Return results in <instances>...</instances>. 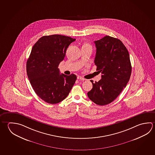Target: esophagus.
Wrapping results in <instances>:
<instances>
[{
  "mask_svg": "<svg viewBox=\"0 0 155 155\" xmlns=\"http://www.w3.org/2000/svg\"><path fill=\"white\" fill-rule=\"evenodd\" d=\"M77 79H79V80H81V81H84V80H85V79L83 78V77H81V76L77 77Z\"/></svg>",
  "mask_w": 155,
  "mask_h": 155,
  "instance_id": "obj_1",
  "label": "esophagus"
}]
</instances>
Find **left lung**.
<instances>
[{"mask_svg":"<svg viewBox=\"0 0 155 155\" xmlns=\"http://www.w3.org/2000/svg\"><path fill=\"white\" fill-rule=\"evenodd\" d=\"M95 42L94 63L101 79L92 84L87 92L90 100L99 106L112 102L125 88L130 78L132 66L130 55L119 39L106 36Z\"/></svg>","mask_w":155,"mask_h":155,"instance_id":"left-lung-1","label":"left lung"}]
</instances>
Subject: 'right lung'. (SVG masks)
Here are the masks:
<instances>
[{"label":"right lung","instance_id":"add662e5","mask_svg":"<svg viewBox=\"0 0 155 155\" xmlns=\"http://www.w3.org/2000/svg\"><path fill=\"white\" fill-rule=\"evenodd\" d=\"M75 40L61 35L44 36L32 48L26 66L28 77L36 94L47 103L64 100L76 81L75 74H60L58 68L67 48Z\"/></svg>","mask_w":155,"mask_h":155}]
</instances>
